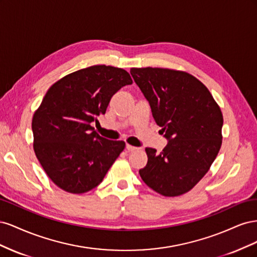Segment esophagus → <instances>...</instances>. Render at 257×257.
Instances as JSON below:
<instances>
[{"mask_svg":"<svg viewBox=\"0 0 257 257\" xmlns=\"http://www.w3.org/2000/svg\"><path fill=\"white\" fill-rule=\"evenodd\" d=\"M137 149H138L137 147H134V146H132V145H126V150L127 151H135Z\"/></svg>","mask_w":257,"mask_h":257,"instance_id":"1","label":"esophagus"}]
</instances>
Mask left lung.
Listing matches in <instances>:
<instances>
[{
	"mask_svg": "<svg viewBox=\"0 0 257 257\" xmlns=\"http://www.w3.org/2000/svg\"><path fill=\"white\" fill-rule=\"evenodd\" d=\"M131 75L168 141L160 153L146 148L148 163L139 175L163 196L182 195L208 173L220 151L222 111L206 85L189 73L133 67Z\"/></svg>",
	"mask_w": 257,
	"mask_h": 257,
	"instance_id": "obj_1",
	"label": "left lung"
}]
</instances>
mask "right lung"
Listing matches in <instances>:
<instances>
[{
	"instance_id": "obj_1",
	"label": "right lung",
	"mask_w": 257,
	"mask_h": 257,
	"mask_svg": "<svg viewBox=\"0 0 257 257\" xmlns=\"http://www.w3.org/2000/svg\"><path fill=\"white\" fill-rule=\"evenodd\" d=\"M132 83L122 68L94 65L66 75L46 93L32 119L33 148L60 189L82 194L103 181L125 143L99 136L91 123L105 114L116 91Z\"/></svg>"
}]
</instances>
